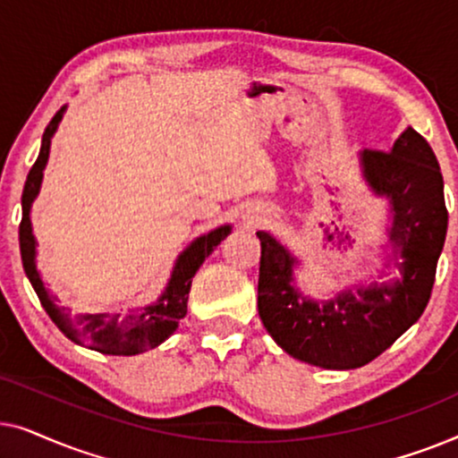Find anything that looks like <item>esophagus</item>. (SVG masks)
Segmentation results:
<instances>
[{"label": "esophagus", "mask_w": 458, "mask_h": 458, "mask_svg": "<svg viewBox=\"0 0 458 458\" xmlns=\"http://www.w3.org/2000/svg\"><path fill=\"white\" fill-rule=\"evenodd\" d=\"M262 216L260 215H248V223L254 225V223H260Z\"/></svg>", "instance_id": "obj_1"}]
</instances>
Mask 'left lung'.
<instances>
[{"instance_id":"8db88e82","label":"left lung","mask_w":458,"mask_h":458,"mask_svg":"<svg viewBox=\"0 0 458 458\" xmlns=\"http://www.w3.org/2000/svg\"><path fill=\"white\" fill-rule=\"evenodd\" d=\"M359 166L369 191L386 199L390 215L381 268L371 281L342 287L325 300L306 296L293 273L302 265L298 256L268 231H256L262 325L293 359L334 371L377 359L419 321L448 229L440 165L415 129L406 127L387 152L362 149ZM390 266L399 268L398 278L389 277Z\"/></svg>"}]
</instances>
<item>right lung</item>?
I'll use <instances>...</instances> for the list:
<instances>
[{
    "instance_id": "1",
    "label": "right lung",
    "mask_w": 458,
    "mask_h": 458,
    "mask_svg": "<svg viewBox=\"0 0 458 458\" xmlns=\"http://www.w3.org/2000/svg\"><path fill=\"white\" fill-rule=\"evenodd\" d=\"M64 112L66 106H62L52 121H49L41 140L39 156H37L22 190V221L21 231H18V235H21L18 240H21L24 273H27L30 285H33L37 296H39L41 306L46 309L49 318L58 325V329L68 340L104 354H141L149 348L160 346L179 327V321L187 315V298H190L193 275L198 273L202 262L215 252L218 243L231 233V225H221V227L196 237L177 256L171 277H168L165 290L160 292V296L154 302L137 306V309H131L129 312H102V315L71 317V312H66L64 306L55 304V298L49 293L39 271H37V240L33 235V225H30V208H33V202L41 191L43 171H46L49 160L52 137L58 131Z\"/></svg>"
}]
</instances>
